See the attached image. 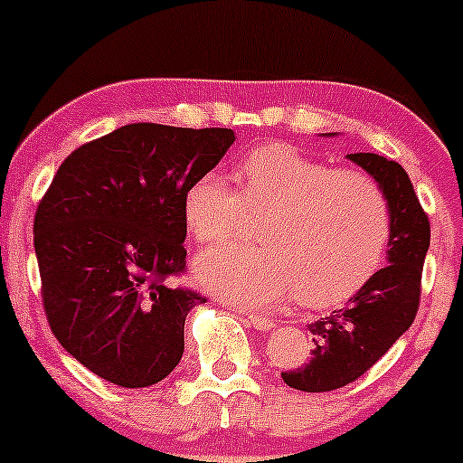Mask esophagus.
Segmentation results:
<instances>
[{
	"mask_svg": "<svg viewBox=\"0 0 463 463\" xmlns=\"http://www.w3.org/2000/svg\"><path fill=\"white\" fill-rule=\"evenodd\" d=\"M248 322L252 324L257 331H269V328H274V320L272 317H265V316H257V313H248Z\"/></svg>",
	"mask_w": 463,
	"mask_h": 463,
	"instance_id": "34e87169",
	"label": "esophagus"
}]
</instances>
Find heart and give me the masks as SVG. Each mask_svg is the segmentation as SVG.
Segmentation results:
<instances>
[{
  "label": "heart",
  "mask_w": 463,
  "mask_h": 463,
  "mask_svg": "<svg viewBox=\"0 0 463 463\" xmlns=\"http://www.w3.org/2000/svg\"><path fill=\"white\" fill-rule=\"evenodd\" d=\"M235 191L215 174L191 183L183 211L204 246L235 241L250 217L265 220L261 248L200 254L206 289L243 307H272L298 291L305 307L354 296L381 268L392 235L390 202L368 174L335 169L298 147L261 146L235 167Z\"/></svg>",
  "instance_id": "1"
}]
</instances>
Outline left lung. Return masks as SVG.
Returning a JSON list of instances; mask_svg holds the SVG:
<instances>
[{"mask_svg":"<svg viewBox=\"0 0 463 463\" xmlns=\"http://www.w3.org/2000/svg\"><path fill=\"white\" fill-rule=\"evenodd\" d=\"M348 158L381 184L390 202L387 265L374 272L344 309L309 324L316 344L311 359L280 374L287 385L300 392H331L357 381L411 326L420 305L431 224L411 180L401 165L379 154L357 152Z\"/></svg>","mask_w":463,"mask_h":463,"instance_id":"left-lung-1","label":"left lung"}]
</instances>
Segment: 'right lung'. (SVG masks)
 Listing matches in <instances>:
<instances>
[{"instance_id":"add662e5","label":"right lung","mask_w":463,"mask_h":463,"mask_svg":"<svg viewBox=\"0 0 463 463\" xmlns=\"http://www.w3.org/2000/svg\"><path fill=\"white\" fill-rule=\"evenodd\" d=\"M232 141L231 128L130 124L58 167L34 217L43 309L99 379L147 387L178 365L184 317L206 300L167 285L187 263L184 194Z\"/></svg>"}]
</instances>
